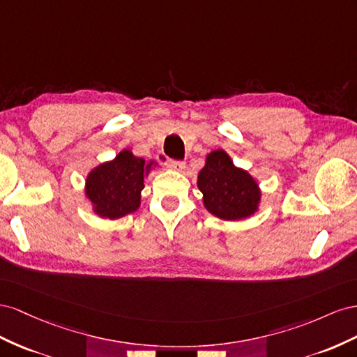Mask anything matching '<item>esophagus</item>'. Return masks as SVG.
<instances>
[{"instance_id":"esophagus-1","label":"esophagus","mask_w":357,"mask_h":357,"mask_svg":"<svg viewBox=\"0 0 357 357\" xmlns=\"http://www.w3.org/2000/svg\"><path fill=\"white\" fill-rule=\"evenodd\" d=\"M166 166L169 167V169H173V170H182L185 167V161H181V160H172V158H169L167 161H166Z\"/></svg>"}]
</instances>
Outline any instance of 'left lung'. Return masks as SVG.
Returning <instances> with one entry per match:
<instances>
[{
    "label": "left lung",
    "instance_id": "8db88e82",
    "mask_svg": "<svg viewBox=\"0 0 357 357\" xmlns=\"http://www.w3.org/2000/svg\"><path fill=\"white\" fill-rule=\"evenodd\" d=\"M197 187L203 203L222 220H242L257 209L260 191L248 172L235 167L226 152L213 151L199 173Z\"/></svg>",
    "mask_w": 357,
    "mask_h": 357
}]
</instances>
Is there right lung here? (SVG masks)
I'll use <instances>...</instances> for the list:
<instances>
[{
    "mask_svg": "<svg viewBox=\"0 0 357 357\" xmlns=\"http://www.w3.org/2000/svg\"><path fill=\"white\" fill-rule=\"evenodd\" d=\"M151 165H145L144 158L135 157L126 149L114 161L91 172L86 179V196L94 203L98 215L115 220L135 212L140 205L144 176Z\"/></svg>",
    "mask_w": 357,
    "mask_h": 357,
    "instance_id": "right-lung-1",
    "label": "right lung"
}]
</instances>
